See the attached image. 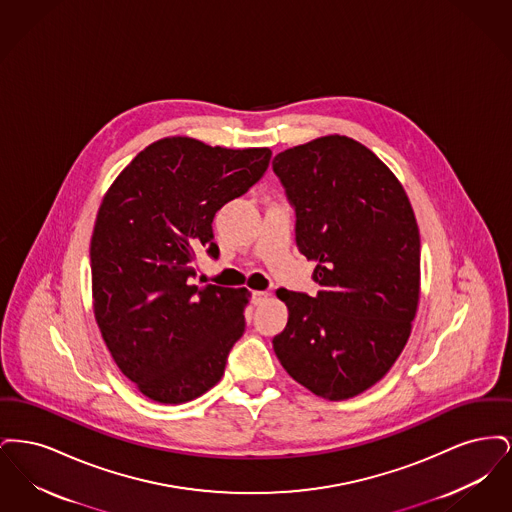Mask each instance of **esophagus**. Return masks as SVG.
I'll list each match as a JSON object with an SVG mask.
<instances>
[{
    "label": "esophagus",
    "instance_id": "esophagus-1",
    "mask_svg": "<svg viewBox=\"0 0 512 512\" xmlns=\"http://www.w3.org/2000/svg\"><path fill=\"white\" fill-rule=\"evenodd\" d=\"M267 297V292H253V295H251V299H253V303H255V305H261V303H265V301H267Z\"/></svg>",
    "mask_w": 512,
    "mask_h": 512
}]
</instances>
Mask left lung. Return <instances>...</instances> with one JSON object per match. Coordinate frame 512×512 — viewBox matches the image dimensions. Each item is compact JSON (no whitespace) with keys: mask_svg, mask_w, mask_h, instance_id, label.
I'll use <instances>...</instances> for the list:
<instances>
[{"mask_svg":"<svg viewBox=\"0 0 512 512\" xmlns=\"http://www.w3.org/2000/svg\"><path fill=\"white\" fill-rule=\"evenodd\" d=\"M272 169L320 286L315 297L276 292L290 317L274 353L318 397H355L388 374L411 336L420 295L411 201L368 147L340 134L278 153Z\"/></svg>","mask_w":512,"mask_h":512,"instance_id":"1","label":"left lung"}]
</instances>
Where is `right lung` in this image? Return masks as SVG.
<instances>
[{
  "mask_svg": "<svg viewBox=\"0 0 512 512\" xmlns=\"http://www.w3.org/2000/svg\"><path fill=\"white\" fill-rule=\"evenodd\" d=\"M268 147L163 138L140 151L99 205L90 261L94 315L122 374L151 401L211 390L245 330V288L192 284L195 253L213 259V219L267 171Z\"/></svg>",
  "mask_w": 512,
  "mask_h": 512,
  "instance_id": "1",
  "label": "right lung"
}]
</instances>
